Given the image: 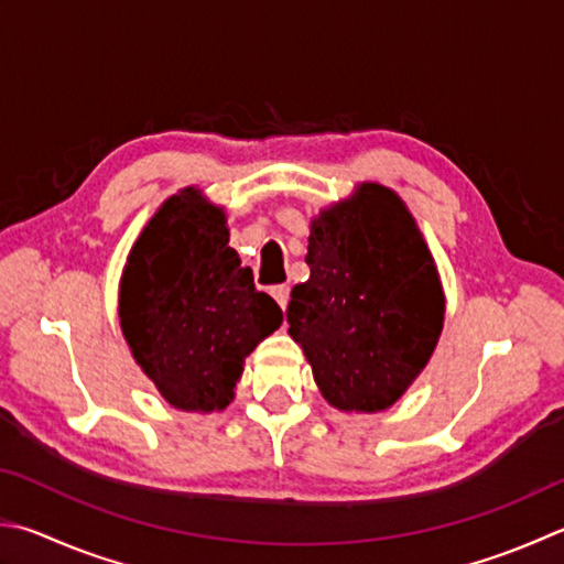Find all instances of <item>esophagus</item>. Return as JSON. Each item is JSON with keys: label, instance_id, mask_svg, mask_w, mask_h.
Returning <instances> with one entry per match:
<instances>
[{"label": "esophagus", "instance_id": "esophagus-1", "mask_svg": "<svg viewBox=\"0 0 564 564\" xmlns=\"http://www.w3.org/2000/svg\"><path fill=\"white\" fill-rule=\"evenodd\" d=\"M272 296H274V302L282 306V310H286V304H290V286L286 284L272 286Z\"/></svg>", "mask_w": 564, "mask_h": 564}]
</instances>
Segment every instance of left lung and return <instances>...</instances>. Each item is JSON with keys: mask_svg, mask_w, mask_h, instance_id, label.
<instances>
[{"mask_svg": "<svg viewBox=\"0 0 564 564\" xmlns=\"http://www.w3.org/2000/svg\"><path fill=\"white\" fill-rule=\"evenodd\" d=\"M310 280L292 290L290 336L341 412H382L430 364L444 326L437 264L395 191L364 182L310 223Z\"/></svg>", "mask_w": 564, "mask_h": 564, "instance_id": "1", "label": "left lung"}]
</instances>
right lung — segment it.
Returning a JSON list of instances; mask_svg holds the SVG:
<instances>
[{
    "mask_svg": "<svg viewBox=\"0 0 564 564\" xmlns=\"http://www.w3.org/2000/svg\"><path fill=\"white\" fill-rule=\"evenodd\" d=\"M228 240L226 208L186 186L156 208L122 270L124 341L159 395L184 412L226 410L246 358L282 324Z\"/></svg>",
    "mask_w": 564,
    "mask_h": 564,
    "instance_id": "1",
    "label": "right lung"
}]
</instances>
